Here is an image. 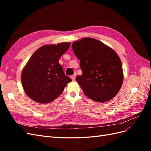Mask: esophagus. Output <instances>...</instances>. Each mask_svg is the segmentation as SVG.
<instances>
[{
  "label": "esophagus",
  "mask_w": 151,
  "mask_h": 151,
  "mask_svg": "<svg viewBox=\"0 0 151 151\" xmlns=\"http://www.w3.org/2000/svg\"><path fill=\"white\" fill-rule=\"evenodd\" d=\"M76 74H74V75L70 77H71V79H72V81H75V79H76Z\"/></svg>",
  "instance_id": "34e87169"
}]
</instances>
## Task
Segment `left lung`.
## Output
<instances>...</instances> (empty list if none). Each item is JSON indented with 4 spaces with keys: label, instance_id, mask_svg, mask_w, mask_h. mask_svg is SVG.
<instances>
[{
    "label": "left lung",
    "instance_id": "obj_1",
    "mask_svg": "<svg viewBox=\"0 0 151 151\" xmlns=\"http://www.w3.org/2000/svg\"><path fill=\"white\" fill-rule=\"evenodd\" d=\"M72 50L83 71L76 81L86 96L99 103L115 97L122 87L123 73L120 58L114 50L87 37L73 42Z\"/></svg>",
    "mask_w": 151,
    "mask_h": 151
}]
</instances>
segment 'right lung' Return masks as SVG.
<instances>
[{
  "label": "right lung",
  "mask_w": 151,
  "mask_h": 151,
  "mask_svg": "<svg viewBox=\"0 0 151 151\" xmlns=\"http://www.w3.org/2000/svg\"><path fill=\"white\" fill-rule=\"evenodd\" d=\"M70 45V42L43 45L32 55L22 71L21 81L24 92L33 101H53L72 81L58 63Z\"/></svg>",
  "instance_id": "right-lung-1"
}]
</instances>
